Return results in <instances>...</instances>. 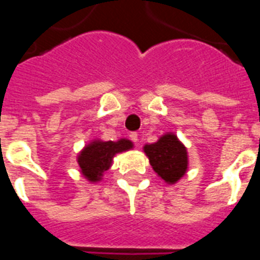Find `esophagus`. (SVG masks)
Listing matches in <instances>:
<instances>
[{"label": "esophagus", "instance_id": "obj_1", "mask_svg": "<svg viewBox=\"0 0 260 260\" xmlns=\"http://www.w3.org/2000/svg\"><path fill=\"white\" fill-rule=\"evenodd\" d=\"M129 139L132 140L133 143L136 144V145H139V135H137L136 132H132V133H131V135H129Z\"/></svg>", "mask_w": 260, "mask_h": 260}]
</instances>
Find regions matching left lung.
<instances>
[{"label":"left lung","instance_id":"left-lung-1","mask_svg":"<svg viewBox=\"0 0 260 260\" xmlns=\"http://www.w3.org/2000/svg\"><path fill=\"white\" fill-rule=\"evenodd\" d=\"M144 153L149 158L153 170L168 184H175L187 173V148L180 143L175 133H165L157 143L146 144Z\"/></svg>","mask_w":260,"mask_h":260}]
</instances>
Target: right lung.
<instances>
[{
	"label": "right lung",
	"instance_id": "1",
	"mask_svg": "<svg viewBox=\"0 0 260 260\" xmlns=\"http://www.w3.org/2000/svg\"><path fill=\"white\" fill-rule=\"evenodd\" d=\"M132 148L133 143L128 139H120L117 141L92 140L77 155L81 174L89 182L96 183L102 180L105 171L111 168L115 155Z\"/></svg>",
	"mask_w": 260,
	"mask_h": 260
}]
</instances>
